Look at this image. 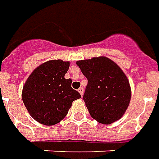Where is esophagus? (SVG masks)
<instances>
[{
	"label": "esophagus",
	"mask_w": 159,
	"mask_h": 159,
	"mask_svg": "<svg viewBox=\"0 0 159 159\" xmlns=\"http://www.w3.org/2000/svg\"><path fill=\"white\" fill-rule=\"evenodd\" d=\"M78 92L81 94V96H83V95H84V88H83V87H80V88L78 89Z\"/></svg>",
	"instance_id": "obj_1"
}]
</instances>
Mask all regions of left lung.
<instances>
[{"label": "left lung", "instance_id": "left-lung-1", "mask_svg": "<svg viewBox=\"0 0 159 159\" xmlns=\"http://www.w3.org/2000/svg\"><path fill=\"white\" fill-rule=\"evenodd\" d=\"M86 78L84 101L90 116L110 125L120 119L129 106L131 90L120 67L105 57L76 61Z\"/></svg>", "mask_w": 159, "mask_h": 159}]
</instances>
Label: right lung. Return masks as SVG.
Here are the masks:
<instances>
[{"label":"right lung","mask_w":159,"mask_h":159,"mask_svg":"<svg viewBox=\"0 0 159 159\" xmlns=\"http://www.w3.org/2000/svg\"><path fill=\"white\" fill-rule=\"evenodd\" d=\"M69 61L51 60L34 70L22 89V101L30 116L44 125L61 122L73 101L81 98L78 91L71 87V79L64 75Z\"/></svg>","instance_id":"right-lung-1"}]
</instances>
